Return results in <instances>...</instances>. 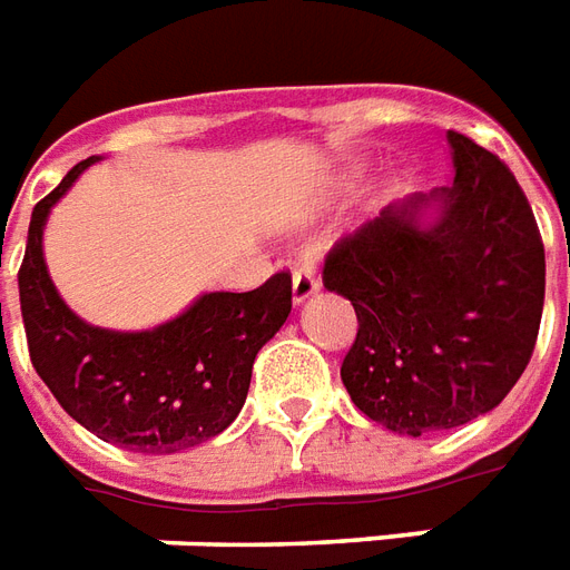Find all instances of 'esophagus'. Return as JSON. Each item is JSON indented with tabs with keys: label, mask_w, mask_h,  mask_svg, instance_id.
I'll list each match as a JSON object with an SVG mask.
<instances>
[{
	"label": "esophagus",
	"mask_w": 570,
	"mask_h": 570,
	"mask_svg": "<svg viewBox=\"0 0 570 570\" xmlns=\"http://www.w3.org/2000/svg\"><path fill=\"white\" fill-rule=\"evenodd\" d=\"M317 289L320 281L317 274H314V268H311V265H298L296 272H293V298L302 305V302L314 296Z\"/></svg>",
	"instance_id": "esophagus-1"
}]
</instances>
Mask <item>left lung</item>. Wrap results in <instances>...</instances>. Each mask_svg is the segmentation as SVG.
I'll list each match as a JSON object with an SVG mask.
<instances>
[{
    "label": "left lung",
    "mask_w": 570,
    "mask_h": 570,
    "mask_svg": "<svg viewBox=\"0 0 570 570\" xmlns=\"http://www.w3.org/2000/svg\"><path fill=\"white\" fill-rule=\"evenodd\" d=\"M446 145L450 187L383 208L323 265L360 320L341 365L350 399L411 438L492 411L532 360L543 311L541 232L520 184L465 135L450 129Z\"/></svg>",
    "instance_id": "left-lung-1"
}]
</instances>
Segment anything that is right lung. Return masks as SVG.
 Returning a JSON list of instances; mask_svg holds the SVG:
<instances>
[{"label": "right lung", "instance_id": "1", "mask_svg": "<svg viewBox=\"0 0 570 570\" xmlns=\"http://www.w3.org/2000/svg\"><path fill=\"white\" fill-rule=\"evenodd\" d=\"M83 159L29 220L27 256L17 274L29 360L62 411L132 453H180L242 414L256 353L293 311V277L277 272L250 293H205L163 326L114 332L90 326L50 281L41 235Z\"/></svg>", "mask_w": 570, "mask_h": 570}]
</instances>
